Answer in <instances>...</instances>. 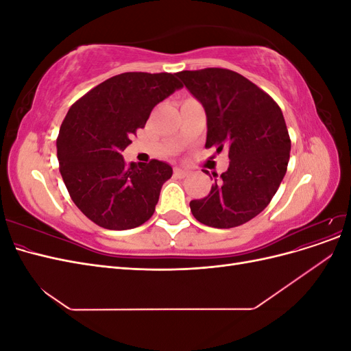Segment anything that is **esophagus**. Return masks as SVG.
<instances>
[{
	"label": "esophagus",
	"mask_w": 351,
	"mask_h": 351,
	"mask_svg": "<svg viewBox=\"0 0 351 351\" xmlns=\"http://www.w3.org/2000/svg\"><path fill=\"white\" fill-rule=\"evenodd\" d=\"M174 176L176 177H178V178H184V177H187L189 176V171L187 169H183V168H174Z\"/></svg>",
	"instance_id": "esophagus-1"
}]
</instances>
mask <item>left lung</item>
<instances>
[{
	"mask_svg": "<svg viewBox=\"0 0 351 351\" xmlns=\"http://www.w3.org/2000/svg\"><path fill=\"white\" fill-rule=\"evenodd\" d=\"M177 76L205 108V147H228L230 158L227 171L212 173L209 195L190 202V210L208 227H239L269 205L285 176L291 141L281 108L232 70H184Z\"/></svg>",
	"mask_w": 351,
	"mask_h": 351,
	"instance_id": "obj_1",
	"label": "left lung"
}]
</instances>
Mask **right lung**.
Masks as SVG:
<instances>
[{
    "instance_id": "1",
    "label": "right lung",
    "mask_w": 351,
    "mask_h": 351,
    "mask_svg": "<svg viewBox=\"0 0 351 351\" xmlns=\"http://www.w3.org/2000/svg\"><path fill=\"white\" fill-rule=\"evenodd\" d=\"M180 88L171 73H121L70 107L57 137L60 173L71 200L97 226L129 230L154 215L173 168L158 159L125 165L121 154L155 105Z\"/></svg>"
}]
</instances>
